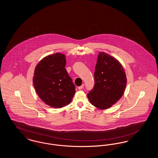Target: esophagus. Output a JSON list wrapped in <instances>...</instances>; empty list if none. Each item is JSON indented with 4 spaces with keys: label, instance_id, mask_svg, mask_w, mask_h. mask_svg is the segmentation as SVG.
Listing matches in <instances>:
<instances>
[{
    "label": "esophagus",
    "instance_id": "1",
    "mask_svg": "<svg viewBox=\"0 0 158 158\" xmlns=\"http://www.w3.org/2000/svg\"><path fill=\"white\" fill-rule=\"evenodd\" d=\"M83 87H84V84H82L81 86H78V87H77V89H79V90H81V89H82Z\"/></svg>",
    "mask_w": 158,
    "mask_h": 158
}]
</instances>
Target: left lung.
Masks as SVG:
<instances>
[{
	"label": "left lung",
	"instance_id": "1",
	"mask_svg": "<svg viewBox=\"0 0 158 158\" xmlns=\"http://www.w3.org/2000/svg\"><path fill=\"white\" fill-rule=\"evenodd\" d=\"M95 85L87 94L92 105L106 110L114 105L123 95L127 77L120 62L112 56L100 52L94 73Z\"/></svg>",
	"mask_w": 158,
	"mask_h": 158
}]
</instances>
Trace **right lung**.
<instances>
[{"instance_id": "right-lung-1", "label": "right lung", "mask_w": 158, "mask_h": 158, "mask_svg": "<svg viewBox=\"0 0 158 158\" xmlns=\"http://www.w3.org/2000/svg\"><path fill=\"white\" fill-rule=\"evenodd\" d=\"M66 56L60 53L43 58L35 66L32 79L38 96L52 108L69 105L75 94V86L65 69Z\"/></svg>"}]
</instances>
